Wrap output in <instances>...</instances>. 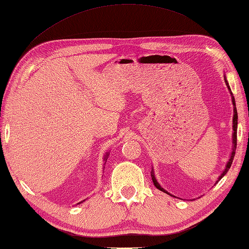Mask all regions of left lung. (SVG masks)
I'll use <instances>...</instances> for the list:
<instances>
[{
  "label": "left lung",
  "mask_w": 249,
  "mask_h": 249,
  "mask_svg": "<svg viewBox=\"0 0 249 249\" xmlns=\"http://www.w3.org/2000/svg\"><path fill=\"white\" fill-rule=\"evenodd\" d=\"M224 80H225V83H227V85H228L229 90H230V91H231V89H230V86H229L228 81H227V78H225ZM231 94H232V102H233V106H234V116H233V132H234V133H233V151H232L231 158H230V160H229L228 164H227V168H225V170L223 171V173L221 174V176H219V179L222 178L223 176L228 173L229 169L231 168V164H232L233 159H234V156H235V150H236V142H237V133H236V132H237V111H236V107H235V99H234V97H233V93L231 92ZM151 176H152V180H153V184H155V186H156L158 189H160L161 192H164V193H166V194H169L168 192L164 191V189L160 186L159 183L157 182V179H156V178H155V175H153V173L151 174ZM169 195H170V194H169Z\"/></svg>",
  "instance_id": "left-lung-1"
}]
</instances>
